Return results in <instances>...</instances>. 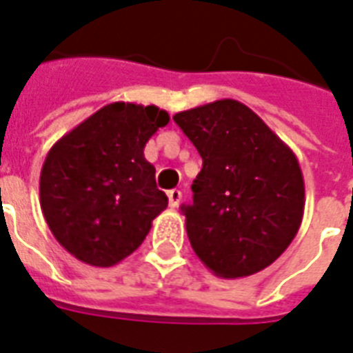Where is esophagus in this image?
I'll return each mask as SVG.
<instances>
[{"instance_id":"34e87169","label":"esophagus","mask_w":353,"mask_h":353,"mask_svg":"<svg viewBox=\"0 0 353 353\" xmlns=\"http://www.w3.org/2000/svg\"><path fill=\"white\" fill-rule=\"evenodd\" d=\"M168 203H170V208H177L179 203H181V190H170L168 192Z\"/></svg>"}]
</instances>
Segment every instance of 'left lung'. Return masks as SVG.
I'll return each mask as SVG.
<instances>
[{
  "label": "left lung",
  "instance_id": "8db88e82",
  "mask_svg": "<svg viewBox=\"0 0 353 353\" xmlns=\"http://www.w3.org/2000/svg\"><path fill=\"white\" fill-rule=\"evenodd\" d=\"M174 121L203 161L192 203L181 208L196 256L224 279L265 270L301 226L305 183L297 157L234 99L177 112Z\"/></svg>",
  "mask_w": 353,
  "mask_h": 353
}]
</instances>
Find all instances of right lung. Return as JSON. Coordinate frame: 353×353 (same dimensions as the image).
I'll return each instance as SVG.
<instances>
[{
    "mask_svg": "<svg viewBox=\"0 0 353 353\" xmlns=\"http://www.w3.org/2000/svg\"><path fill=\"white\" fill-rule=\"evenodd\" d=\"M168 121L153 104L112 103L52 145L39 181L41 210L57 243L80 262L119 263L166 210L143 148Z\"/></svg>",
    "mask_w": 353,
    "mask_h": 353,
    "instance_id": "right-lung-1",
    "label": "right lung"
}]
</instances>
